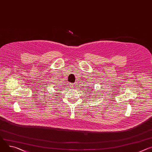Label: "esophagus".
Returning <instances> with one entry per match:
<instances>
[{
  "label": "esophagus",
  "mask_w": 152,
  "mask_h": 152,
  "mask_svg": "<svg viewBox=\"0 0 152 152\" xmlns=\"http://www.w3.org/2000/svg\"><path fill=\"white\" fill-rule=\"evenodd\" d=\"M70 86V87L71 88H74V87H75V84H74V83H71V84H70V85H69Z\"/></svg>",
  "instance_id": "esophagus-1"
}]
</instances>
